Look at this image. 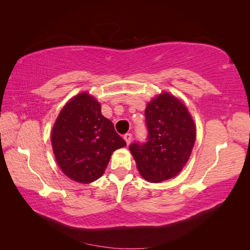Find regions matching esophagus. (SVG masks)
Masks as SVG:
<instances>
[{"label": "esophagus", "mask_w": 250, "mask_h": 250, "mask_svg": "<svg viewBox=\"0 0 250 250\" xmlns=\"http://www.w3.org/2000/svg\"><path fill=\"white\" fill-rule=\"evenodd\" d=\"M124 139H125V143L126 144H130L131 143V141H132V134L131 133H126V134H125L124 135Z\"/></svg>", "instance_id": "1"}]
</instances>
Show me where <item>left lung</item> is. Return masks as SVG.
Masks as SVG:
<instances>
[{
  "instance_id": "8db88e82",
  "label": "left lung",
  "mask_w": 250,
  "mask_h": 250,
  "mask_svg": "<svg viewBox=\"0 0 250 250\" xmlns=\"http://www.w3.org/2000/svg\"><path fill=\"white\" fill-rule=\"evenodd\" d=\"M148 141L130 145L141 176L149 183H162L182 172L192 152L196 128L182 100L162 91L145 109Z\"/></svg>"
}]
</instances>
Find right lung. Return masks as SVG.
Returning <instances> with one entry per match:
<instances>
[{
    "label": "right lung",
    "mask_w": 250,
    "mask_h": 250,
    "mask_svg": "<svg viewBox=\"0 0 250 250\" xmlns=\"http://www.w3.org/2000/svg\"><path fill=\"white\" fill-rule=\"evenodd\" d=\"M51 146L65 176L90 184L104 174L113 152L126 144L113 122L101 113L99 101L83 91L68 100L58 115Z\"/></svg>",
    "instance_id": "right-lung-1"
}]
</instances>
